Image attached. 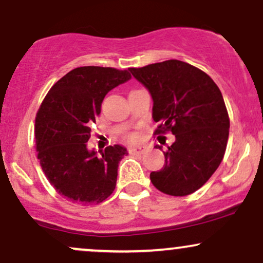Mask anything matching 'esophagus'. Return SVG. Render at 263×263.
Instances as JSON below:
<instances>
[{
	"mask_svg": "<svg viewBox=\"0 0 263 263\" xmlns=\"http://www.w3.org/2000/svg\"><path fill=\"white\" fill-rule=\"evenodd\" d=\"M144 151H146V147L136 146V147H131V148H128V153L129 155H142Z\"/></svg>",
	"mask_w": 263,
	"mask_h": 263,
	"instance_id": "obj_1",
	"label": "esophagus"
}]
</instances>
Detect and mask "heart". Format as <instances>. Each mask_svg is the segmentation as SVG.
Segmentation results:
<instances>
[{"label":"heart","instance_id":"1","mask_svg":"<svg viewBox=\"0 0 263 263\" xmlns=\"http://www.w3.org/2000/svg\"><path fill=\"white\" fill-rule=\"evenodd\" d=\"M127 138H128V140H135V138H136V135H135V134H129Z\"/></svg>","mask_w":263,"mask_h":263}]
</instances>
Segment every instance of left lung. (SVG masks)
Here are the masks:
<instances>
[{
    "label": "left lung",
    "mask_w": 263,
    "mask_h": 263,
    "mask_svg": "<svg viewBox=\"0 0 263 263\" xmlns=\"http://www.w3.org/2000/svg\"><path fill=\"white\" fill-rule=\"evenodd\" d=\"M129 71L153 99L152 117L159 123L155 135L176 136L163 152L164 167L151 173V182L174 197L197 192L218 170L228 144L230 119L221 91L206 73L177 59Z\"/></svg>",
    "instance_id": "left-lung-1"
}]
</instances>
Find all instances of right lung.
Returning a JSON list of instances; mask_svg holds the SVG:
<instances>
[{
	"label": "right lung",
	"mask_w": 263,
	"mask_h": 263,
	"mask_svg": "<svg viewBox=\"0 0 263 263\" xmlns=\"http://www.w3.org/2000/svg\"><path fill=\"white\" fill-rule=\"evenodd\" d=\"M129 79L128 70L75 68L50 87L39 107L34 125L39 163L54 189L73 203L99 204L115 190L127 149L114 144L98 156L86 142L106 93Z\"/></svg>",
	"instance_id": "add662e5"
}]
</instances>
